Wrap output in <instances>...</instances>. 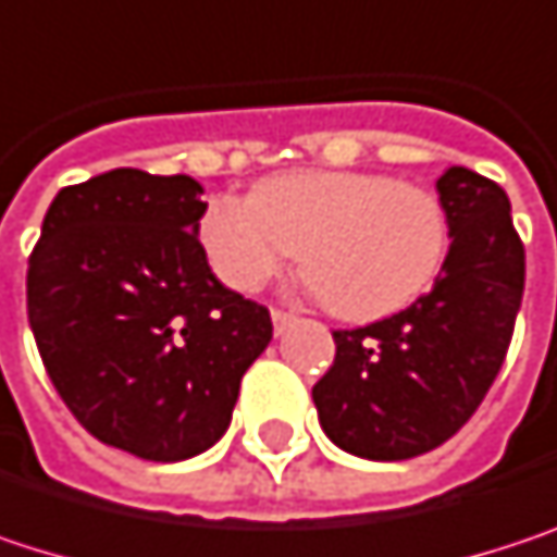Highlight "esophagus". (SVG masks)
I'll return each mask as SVG.
<instances>
[{"instance_id": "34e87169", "label": "esophagus", "mask_w": 557, "mask_h": 557, "mask_svg": "<svg viewBox=\"0 0 557 557\" xmlns=\"http://www.w3.org/2000/svg\"><path fill=\"white\" fill-rule=\"evenodd\" d=\"M271 319H274V329H277V335L283 332V329H286V325H289V322H293V315H289V312H283V309H274V312H271Z\"/></svg>"}]
</instances>
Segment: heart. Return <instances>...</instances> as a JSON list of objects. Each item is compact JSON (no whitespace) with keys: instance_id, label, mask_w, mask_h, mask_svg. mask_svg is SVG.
<instances>
[{"instance_id":"obj_1","label":"heart","mask_w":557,"mask_h":557,"mask_svg":"<svg viewBox=\"0 0 557 557\" xmlns=\"http://www.w3.org/2000/svg\"><path fill=\"white\" fill-rule=\"evenodd\" d=\"M199 242L232 289L255 293L299 258L338 319L377 322L435 283L448 212L432 189L387 173L289 170L258 183L251 199H212Z\"/></svg>"}]
</instances>
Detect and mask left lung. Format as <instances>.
<instances>
[{"instance_id":"obj_1","label":"left lung","mask_w":557,"mask_h":557,"mask_svg":"<svg viewBox=\"0 0 557 557\" xmlns=\"http://www.w3.org/2000/svg\"><path fill=\"white\" fill-rule=\"evenodd\" d=\"M448 255L432 289L364 329L332 332L312 387L322 432L348 455L406 461L448 442L500 374L525 286V251L500 186L468 168L438 183Z\"/></svg>"}]
</instances>
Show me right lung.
<instances>
[{"instance_id": "1", "label": "right lung", "mask_w": 557, "mask_h": 557, "mask_svg": "<svg viewBox=\"0 0 557 557\" xmlns=\"http://www.w3.org/2000/svg\"><path fill=\"white\" fill-rule=\"evenodd\" d=\"M202 186L119 168L54 196L28 261V322L60 399L145 461L212 448L271 312L222 286L199 245Z\"/></svg>"}]
</instances>
